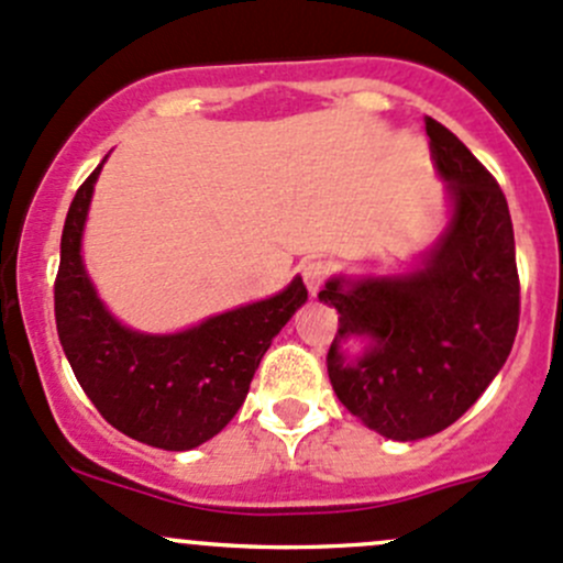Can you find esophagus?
Instances as JSON below:
<instances>
[{
    "mask_svg": "<svg viewBox=\"0 0 563 563\" xmlns=\"http://www.w3.org/2000/svg\"><path fill=\"white\" fill-rule=\"evenodd\" d=\"M302 277H305V286H308L310 294H318V288L327 283L329 277V264L321 258H313V261H305L302 264Z\"/></svg>",
    "mask_w": 563,
    "mask_h": 563,
    "instance_id": "obj_1",
    "label": "esophagus"
}]
</instances>
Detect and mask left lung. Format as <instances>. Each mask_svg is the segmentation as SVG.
Masks as SVG:
<instances>
[{
  "mask_svg": "<svg viewBox=\"0 0 563 563\" xmlns=\"http://www.w3.org/2000/svg\"><path fill=\"white\" fill-rule=\"evenodd\" d=\"M435 166L450 179L455 214L428 266L406 280L327 283L338 310L327 354L338 400L376 433L417 441L463 417L512 351L520 277L507 198L452 130L424 117ZM367 333L372 349L345 361L336 343Z\"/></svg>",
  "mask_w": 563,
  "mask_h": 563,
  "instance_id": "obj_1",
  "label": "left lung"
}]
</instances>
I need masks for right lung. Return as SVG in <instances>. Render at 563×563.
<instances>
[{
    "instance_id": "obj_1",
    "label": "right lung",
    "mask_w": 563,
    "mask_h": 563,
    "mask_svg": "<svg viewBox=\"0 0 563 563\" xmlns=\"http://www.w3.org/2000/svg\"><path fill=\"white\" fill-rule=\"evenodd\" d=\"M100 166L67 209L54 316L78 384L119 433L185 452L218 435L245 402L253 373L308 299L302 277L277 297L214 316L179 334H139L119 327L100 305L81 264V229Z\"/></svg>"
}]
</instances>
